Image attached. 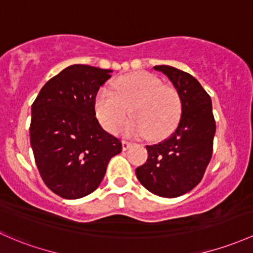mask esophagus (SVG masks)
Masks as SVG:
<instances>
[{"mask_svg": "<svg viewBox=\"0 0 253 253\" xmlns=\"http://www.w3.org/2000/svg\"><path fill=\"white\" fill-rule=\"evenodd\" d=\"M132 147V143L128 142V140H122V149L124 150H127V149H129Z\"/></svg>", "mask_w": 253, "mask_h": 253, "instance_id": "esophagus-1", "label": "esophagus"}]
</instances>
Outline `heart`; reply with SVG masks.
Instances as JSON below:
<instances>
[{
	"instance_id": "b5f03b06",
	"label": "heart",
	"mask_w": 253,
	"mask_h": 253,
	"mask_svg": "<svg viewBox=\"0 0 253 253\" xmlns=\"http://www.w3.org/2000/svg\"><path fill=\"white\" fill-rule=\"evenodd\" d=\"M108 88H100L94 99L95 115L109 132H118L129 114L133 119L125 126L129 135L148 133L159 139L173 131L182 114L179 92L149 73L120 76Z\"/></svg>"
}]
</instances>
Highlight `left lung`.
<instances>
[{"label":"left lung","instance_id":"left-lung-1","mask_svg":"<svg viewBox=\"0 0 253 253\" xmlns=\"http://www.w3.org/2000/svg\"><path fill=\"white\" fill-rule=\"evenodd\" d=\"M164 73L179 92L182 115L175 131L158 144L147 145L148 160L135 169L143 187L162 198H177L203 179L213 151L216 121L211 97L190 74L169 65Z\"/></svg>","mask_w":253,"mask_h":253}]
</instances>
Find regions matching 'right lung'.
Wrapping results in <instances>:
<instances>
[{
    "mask_svg": "<svg viewBox=\"0 0 253 253\" xmlns=\"http://www.w3.org/2000/svg\"><path fill=\"white\" fill-rule=\"evenodd\" d=\"M113 70L75 64L44 84L31 105L30 144L44 184L64 199H80L99 187L119 138L103 129L94 99Z\"/></svg>",
    "mask_w": 253,
    "mask_h": 253,
    "instance_id": "right-lung-1",
    "label": "right lung"
}]
</instances>
